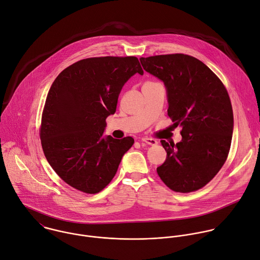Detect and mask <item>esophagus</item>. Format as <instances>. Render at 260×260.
I'll use <instances>...</instances> for the list:
<instances>
[{
    "label": "esophagus",
    "instance_id": "34e87169",
    "mask_svg": "<svg viewBox=\"0 0 260 260\" xmlns=\"http://www.w3.org/2000/svg\"><path fill=\"white\" fill-rule=\"evenodd\" d=\"M141 142L143 144H147V145H150V146H155L158 143L155 139H151V138H144V139L141 140Z\"/></svg>",
    "mask_w": 260,
    "mask_h": 260
}]
</instances>
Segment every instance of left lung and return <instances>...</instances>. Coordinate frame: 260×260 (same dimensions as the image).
I'll use <instances>...</instances> for the list:
<instances>
[{
  "label": "left lung",
  "mask_w": 260,
  "mask_h": 260,
  "mask_svg": "<svg viewBox=\"0 0 260 260\" xmlns=\"http://www.w3.org/2000/svg\"><path fill=\"white\" fill-rule=\"evenodd\" d=\"M140 61L164 82L167 114L175 126H182L180 143L161 140L166 159L157 174L172 191H197L217 175L230 152L234 115L228 91L217 75L193 56L156 55Z\"/></svg>",
  "instance_id": "left-lung-1"
}]
</instances>
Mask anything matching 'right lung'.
<instances>
[{"mask_svg": "<svg viewBox=\"0 0 260 260\" xmlns=\"http://www.w3.org/2000/svg\"><path fill=\"white\" fill-rule=\"evenodd\" d=\"M137 72L144 73L135 56L93 57L68 66L52 83L40 138L49 164L70 187L97 194L114 178L135 141L102 135L123 84Z\"/></svg>", "mask_w": 260, "mask_h": 260, "instance_id": "1", "label": "right lung"}]
</instances>
